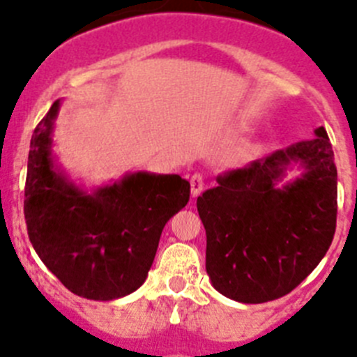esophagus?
I'll list each match as a JSON object with an SVG mask.
<instances>
[{"mask_svg": "<svg viewBox=\"0 0 357 357\" xmlns=\"http://www.w3.org/2000/svg\"><path fill=\"white\" fill-rule=\"evenodd\" d=\"M189 182H191V195H193V197H198V195L204 191V185H206V182H204V176H202L200 173H195Z\"/></svg>", "mask_w": 357, "mask_h": 357, "instance_id": "esophagus-1", "label": "esophagus"}]
</instances>
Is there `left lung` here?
Listing matches in <instances>:
<instances>
[{"mask_svg":"<svg viewBox=\"0 0 357 357\" xmlns=\"http://www.w3.org/2000/svg\"><path fill=\"white\" fill-rule=\"evenodd\" d=\"M293 165L301 176L279 186ZM216 182L197 200L213 286L243 304L288 295L327 254L336 230L338 172L326 128Z\"/></svg>","mask_w":357,"mask_h":357,"instance_id":"left-lung-1","label":"left lung"}]
</instances>
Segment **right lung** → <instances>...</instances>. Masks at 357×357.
I'll return each instance as SVG.
<instances>
[{
  "label": "right lung",
  "instance_id": "right-lung-1",
  "mask_svg": "<svg viewBox=\"0 0 357 357\" xmlns=\"http://www.w3.org/2000/svg\"><path fill=\"white\" fill-rule=\"evenodd\" d=\"M56 100L33 130L24 185L28 238L50 272L75 295L114 301L139 288L164 225L189 202L181 175L127 173L93 191L56 166Z\"/></svg>",
  "mask_w": 357,
  "mask_h": 357
}]
</instances>
